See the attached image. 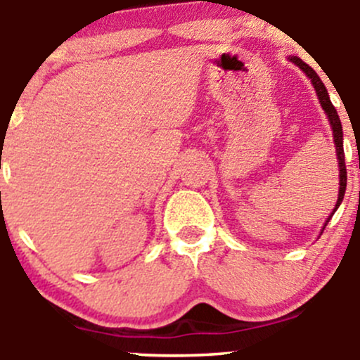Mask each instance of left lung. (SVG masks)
Returning <instances> with one entry per match:
<instances>
[{"label":"left lung","instance_id":"8db88e82","mask_svg":"<svg viewBox=\"0 0 360 360\" xmlns=\"http://www.w3.org/2000/svg\"><path fill=\"white\" fill-rule=\"evenodd\" d=\"M289 60L291 63L296 64L297 68L301 69V71L304 72V75L310 78L311 85H314L315 92H317V97H319V103H321L322 110L326 111V115H328L329 118V123H331V129H333V137H335V144H336V157H338V165H340V191H338V202L335 205V209H333L331 216L328 217V221H326L324 228L328 226L329 219L333 217V214L336 212V209L340 207V203L343 202V197H345V190H347V167H345V151H343V129H341V122H340V116H338V112L335 110V106H333L331 99H329V94L328 90H326V85L322 83V79L319 78L317 72L314 71L310 66H308L307 63H303V60L300 59V57H289Z\"/></svg>","mask_w":360,"mask_h":360}]
</instances>
